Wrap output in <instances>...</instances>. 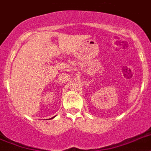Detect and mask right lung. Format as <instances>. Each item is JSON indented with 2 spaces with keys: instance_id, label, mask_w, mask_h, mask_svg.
Masks as SVG:
<instances>
[{
  "instance_id": "obj_1",
  "label": "right lung",
  "mask_w": 151,
  "mask_h": 151,
  "mask_svg": "<svg viewBox=\"0 0 151 151\" xmlns=\"http://www.w3.org/2000/svg\"><path fill=\"white\" fill-rule=\"evenodd\" d=\"M53 117H54V116H53ZM53 117H52V118H53ZM52 118H51V119H52Z\"/></svg>"
}]
</instances>
